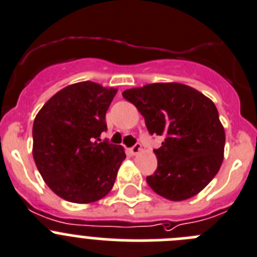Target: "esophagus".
<instances>
[{
    "instance_id": "1",
    "label": "esophagus",
    "mask_w": 257,
    "mask_h": 257,
    "mask_svg": "<svg viewBox=\"0 0 257 257\" xmlns=\"http://www.w3.org/2000/svg\"><path fill=\"white\" fill-rule=\"evenodd\" d=\"M129 151H131L132 155L136 156V155H138V153H140L141 151H142V146H141L140 143H137V145H134L133 147H132L131 150H129Z\"/></svg>"
}]
</instances>
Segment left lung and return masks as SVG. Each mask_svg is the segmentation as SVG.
<instances>
[{
  "instance_id": "8db88e82",
  "label": "left lung",
  "mask_w": 257,
  "mask_h": 257,
  "mask_svg": "<svg viewBox=\"0 0 257 257\" xmlns=\"http://www.w3.org/2000/svg\"><path fill=\"white\" fill-rule=\"evenodd\" d=\"M123 97L143 115L151 134L164 136L150 188L172 201L200 193L218 174L226 134L214 102L184 83L158 82L125 90Z\"/></svg>"
}]
</instances>
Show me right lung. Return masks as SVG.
Listing matches in <instances>:
<instances>
[{
	"instance_id": "add662e5",
	"label": "right lung",
	"mask_w": 257,
	"mask_h": 257,
	"mask_svg": "<svg viewBox=\"0 0 257 257\" xmlns=\"http://www.w3.org/2000/svg\"><path fill=\"white\" fill-rule=\"evenodd\" d=\"M117 88L83 81L53 95L33 124V157L50 190L62 199L88 204L114 186L125 160L121 146L101 142L105 115Z\"/></svg>"
}]
</instances>
